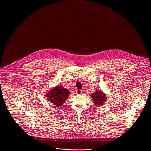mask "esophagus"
<instances>
[{"mask_svg":"<svg viewBox=\"0 0 151 151\" xmlns=\"http://www.w3.org/2000/svg\"><path fill=\"white\" fill-rule=\"evenodd\" d=\"M76 94H81L82 93L81 91V90H80V89H78V90H76Z\"/></svg>","mask_w":151,"mask_h":151,"instance_id":"1","label":"esophagus"}]
</instances>
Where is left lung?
I'll use <instances>...</instances> for the list:
<instances>
[{
    "mask_svg": "<svg viewBox=\"0 0 151 151\" xmlns=\"http://www.w3.org/2000/svg\"><path fill=\"white\" fill-rule=\"evenodd\" d=\"M91 97L93 101V103L97 107L102 106L107 100V96L101 90H97L92 93Z\"/></svg>",
    "mask_w": 151,
    "mask_h": 151,
    "instance_id": "1",
    "label": "left lung"
}]
</instances>
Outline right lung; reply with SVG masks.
Segmentation results:
<instances>
[{
    "mask_svg": "<svg viewBox=\"0 0 151 151\" xmlns=\"http://www.w3.org/2000/svg\"><path fill=\"white\" fill-rule=\"evenodd\" d=\"M47 100L56 107H60L70 95V91L61 86L53 87L46 92Z\"/></svg>",
    "mask_w": 151,
    "mask_h": 151,
    "instance_id": "obj_1",
    "label": "right lung"
}]
</instances>
